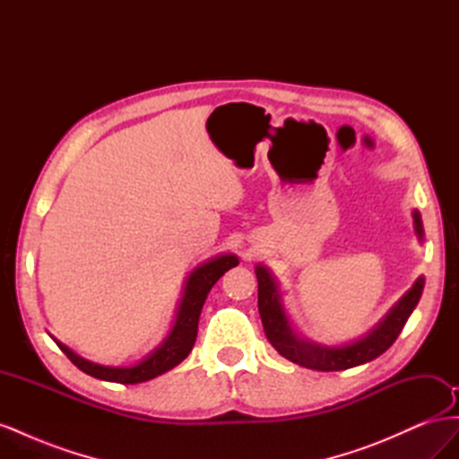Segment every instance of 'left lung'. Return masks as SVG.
Masks as SVG:
<instances>
[{"mask_svg": "<svg viewBox=\"0 0 459 459\" xmlns=\"http://www.w3.org/2000/svg\"><path fill=\"white\" fill-rule=\"evenodd\" d=\"M415 231L420 238H423V226L418 211L413 212ZM256 280H258V312L266 333L268 341L273 349L280 352L283 358L290 359L293 364H299L308 369L317 371H341L351 369L354 366L371 362L377 356H381L386 349H391L393 342L398 339L400 331L404 329L410 314L418 307V302L423 293V277L413 283L408 293L400 299L396 307L388 312L383 322L375 327L368 337L351 342L339 349H325V346H317L300 341L289 327L285 312L280 302V293H277V285L273 277L266 268H256Z\"/></svg>", "mask_w": 459, "mask_h": 459, "instance_id": "left-lung-1", "label": "left lung"}]
</instances>
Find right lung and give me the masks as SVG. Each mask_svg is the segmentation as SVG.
Segmentation results:
<instances>
[{"label": "right lung", "instance_id": "add662e5", "mask_svg": "<svg viewBox=\"0 0 459 459\" xmlns=\"http://www.w3.org/2000/svg\"><path fill=\"white\" fill-rule=\"evenodd\" d=\"M239 260L233 255L216 256L211 262L203 264L195 272L189 275L184 299L179 302V310L176 316V324L170 331V335L159 346V349L147 356L143 362L132 368H107L88 362V359L76 356L73 351H68L65 344L57 342L59 349L66 354L71 362L82 369L84 373L91 375L95 379L103 381H115L122 385H134V383H143L149 381L157 375L176 368L182 359L187 358L191 352L193 344L197 339V325H199V316L203 310V304L206 300L208 290L214 287V283L224 275L230 268L238 266Z\"/></svg>", "mask_w": 459, "mask_h": 459}]
</instances>
